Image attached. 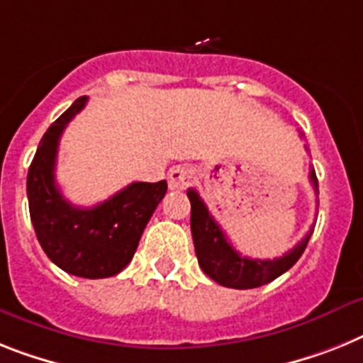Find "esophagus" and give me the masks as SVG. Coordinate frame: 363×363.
<instances>
[{
  "label": "esophagus",
  "mask_w": 363,
  "mask_h": 363,
  "mask_svg": "<svg viewBox=\"0 0 363 363\" xmlns=\"http://www.w3.org/2000/svg\"><path fill=\"white\" fill-rule=\"evenodd\" d=\"M191 181V172L188 167H173L172 172L167 173V184L169 190H184Z\"/></svg>",
  "instance_id": "esophagus-1"
}]
</instances>
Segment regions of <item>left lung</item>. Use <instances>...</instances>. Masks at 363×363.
Segmentation results:
<instances>
[{
    "label": "left lung",
    "instance_id": "1",
    "mask_svg": "<svg viewBox=\"0 0 363 363\" xmlns=\"http://www.w3.org/2000/svg\"><path fill=\"white\" fill-rule=\"evenodd\" d=\"M310 182L318 194V177L315 172H310ZM188 199L191 203V236L196 245V255L201 269L218 284L234 290H251L275 280L282 273L290 269L304 252L308 240L313 233V225L308 234L295 245L291 251L273 260H258V258L242 257L228 242L227 234L221 230L216 219L206 208L205 201L201 199L194 188H188Z\"/></svg>",
    "mask_w": 363,
    "mask_h": 363
}]
</instances>
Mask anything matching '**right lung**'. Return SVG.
Here are the masks:
<instances>
[{"label":"right lung","instance_id":"right-lung-1","mask_svg":"<svg viewBox=\"0 0 363 363\" xmlns=\"http://www.w3.org/2000/svg\"><path fill=\"white\" fill-rule=\"evenodd\" d=\"M86 101V96L75 99L42 136L27 173V199L48 258L69 275L106 279L133 260L145 225L166 196L167 182H133L92 208L64 199L55 182L59 140Z\"/></svg>","mask_w":363,"mask_h":363}]
</instances>
